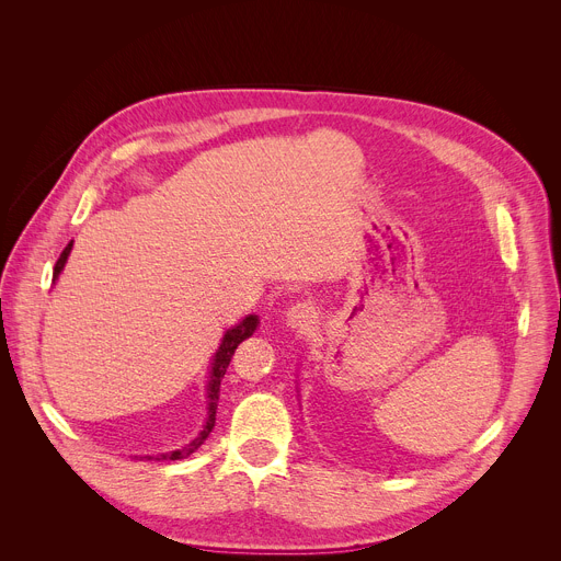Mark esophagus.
Returning <instances> with one entry per match:
<instances>
[{
	"label": "esophagus",
	"mask_w": 561,
	"mask_h": 561,
	"mask_svg": "<svg viewBox=\"0 0 561 561\" xmlns=\"http://www.w3.org/2000/svg\"><path fill=\"white\" fill-rule=\"evenodd\" d=\"M318 322V311L309 301H297L286 311V324L297 331H309Z\"/></svg>",
	"instance_id": "esophagus-1"
}]
</instances>
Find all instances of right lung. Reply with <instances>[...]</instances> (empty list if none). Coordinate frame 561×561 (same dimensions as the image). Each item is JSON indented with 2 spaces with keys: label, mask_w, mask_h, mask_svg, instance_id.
I'll list each match as a JSON object with an SVG mask.
<instances>
[{
  "label": "right lung",
  "mask_w": 561,
  "mask_h": 561,
  "mask_svg": "<svg viewBox=\"0 0 561 561\" xmlns=\"http://www.w3.org/2000/svg\"><path fill=\"white\" fill-rule=\"evenodd\" d=\"M71 248H73V241L62 250L60 260L56 262V268H54V282L60 277V273L65 271V264L69 260L71 254ZM260 327V318L257 316H245L239 324L230 327L224 337H221V344L217 348V353L213 355V363H210V376H208V385H206V402H208V419L206 423H203L201 432L190 440L185 443L183 447L174 449V451H163V454H145V456H136V458H145V461H179V458H187L190 454H194L203 443H206V438L210 436L213 427H215V416H217V402H219V387H221V380L226 376V369L232 360L234 355V348L245 340L250 337L254 331H257Z\"/></svg>",
  "instance_id": "add662e5"
}]
</instances>
